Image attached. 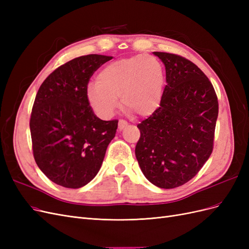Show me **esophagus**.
I'll use <instances>...</instances> for the list:
<instances>
[{
  "label": "esophagus",
  "mask_w": 249,
  "mask_h": 249,
  "mask_svg": "<svg viewBox=\"0 0 249 249\" xmlns=\"http://www.w3.org/2000/svg\"><path fill=\"white\" fill-rule=\"evenodd\" d=\"M126 126H127V123L125 122V120L120 119L119 122H118V130L119 131H123L124 127H126Z\"/></svg>",
  "instance_id": "1"
}]
</instances>
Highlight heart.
<instances>
[{
  "instance_id": "1",
  "label": "heart",
  "mask_w": 249,
  "mask_h": 249,
  "mask_svg": "<svg viewBox=\"0 0 249 249\" xmlns=\"http://www.w3.org/2000/svg\"><path fill=\"white\" fill-rule=\"evenodd\" d=\"M165 86L162 63L152 55H136L106 65L87 87V101L97 115L110 118L120 100L127 112L149 116L159 108Z\"/></svg>"
}]
</instances>
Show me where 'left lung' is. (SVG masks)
Masks as SVG:
<instances>
[{
	"label": "left lung",
	"instance_id": "obj_1",
	"mask_svg": "<svg viewBox=\"0 0 249 249\" xmlns=\"http://www.w3.org/2000/svg\"><path fill=\"white\" fill-rule=\"evenodd\" d=\"M154 55L165 65L167 85L160 107L137 125L135 155L150 183L172 189L196 176L212 154L218 101L193 62L169 53Z\"/></svg>",
	"mask_w": 249,
	"mask_h": 249
}]
</instances>
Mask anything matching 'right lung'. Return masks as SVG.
<instances>
[{"label":"right lung","mask_w":249,"mask_h":249,"mask_svg":"<svg viewBox=\"0 0 249 249\" xmlns=\"http://www.w3.org/2000/svg\"><path fill=\"white\" fill-rule=\"evenodd\" d=\"M113 57L87 55L61 65L43 81L30 119L37 166L52 182L78 189L101 169L118 120H102L87 101L90 77Z\"/></svg>","instance_id":"1"}]
</instances>
